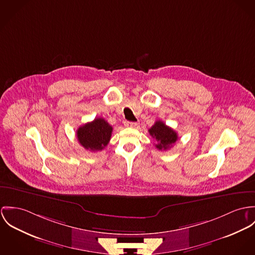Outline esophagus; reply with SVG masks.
Segmentation results:
<instances>
[{
    "label": "esophagus",
    "instance_id": "obj_1",
    "mask_svg": "<svg viewBox=\"0 0 255 255\" xmlns=\"http://www.w3.org/2000/svg\"><path fill=\"white\" fill-rule=\"evenodd\" d=\"M124 125L126 126V127H131V128H135V127H137V123L136 122H130V121H125L124 122Z\"/></svg>",
    "mask_w": 255,
    "mask_h": 255
}]
</instances>
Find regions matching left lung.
<instances>
[{"label": "left lung", "mask_w": 255, "mask_h": 255, "mask_svg": "<svg viewBox=\"0 0 255 255\" xmlns=\"http://www.w3.org/2000/svg\"><path fill=\"white\" fill-rule=\"evenodd\" d=\"M148 133L157 141L155 146L159 150L168 149L178 140L177 133L160 120L156 121L151 126V128L148 130Z\"/></svg>", "instance_id": "1"}]
</instances>
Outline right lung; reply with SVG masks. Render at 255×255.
<instances>
[{
  "label": "right lung",
  "mask_w": 255,
  "mask_h": 255,
  "mask_svg": "<svg viewBox=\"0 0 255 255\" xmlns=\"http://www.w3.org/2000/svg\"><path fill=\"white\" fill-rule=\"evenodd\" d=\"M113 127L104 119L96 118L80 126L77 130V139L86 149L98 151L105 148L112 138Z\"/></svg>",
  "instance_id": "add662e5"
}]
</instances>
